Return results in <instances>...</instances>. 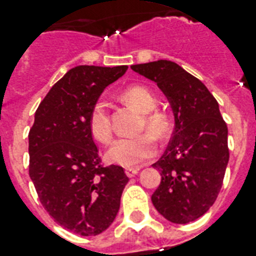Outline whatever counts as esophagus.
<instances>
[{
  "label": "esophagus",
  "mask_w": 256,
  "mask_h": 256,
  "mask_svg": "<svg viewBox=\"0 0 256 256\" xmlns=\"http://www.w3.org/2000/svg\"><path fill=\"white\" fill-rule=\"evenodd\" d=\"M139 172V168H126L124 169V173H126V176L128 177H135L136 176V173Z\"/></svg>",
  "instance_id": "obj_1"
}]
</instances>
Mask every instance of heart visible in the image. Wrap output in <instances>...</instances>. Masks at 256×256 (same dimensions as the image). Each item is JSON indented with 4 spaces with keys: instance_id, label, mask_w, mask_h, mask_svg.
Wrapping results in <instances>:
<instances>
[{
    "instance_id": "obj_1",
    "label": "heart",
    "mask_w": 256,
    "mask_h": 256,
    "mask_svg": "<svg viewBox=\"0 0 256 256\" xmlns=\"http://www.w3.org/2000/svg\"><path fill=\"white\" fill-rule=\"evenodd\" d=\"M121 98L143 114V128L150 134L156 139L168 136L170 132V120L164 112L156 110L158 98L150 88L142 84L128 86L121 92ZM88 126L96 140L104 144L110 142L112 124L106 102L102 100L95 102L88 117ZM151 135L143 134L135 138L117 139L106 152V158L110 162L126 168L138 166L151 158L156 151Z\"/></svg>"
}]
</instances>
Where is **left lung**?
I'll list each match as a JSON object with an SVG mask.
<instances>
[{
	"label": "left lung",
	"mask_w": 256,
	"mask_h": 256,
	"mask_svg": "<svg viewBox=\"0 0 256 256\" xmlns=\"http://www.w3.org/2000/svg\"><path fill=\"white\" fill-rule=\"evenodd\" d=\"M132 68L158 84L174 116L170 143L152 165L161 174L152 203L170 222L188 224L203 216L220 192L229 161L226 124L208 88L176 62Z\"/></svg>",
	"instance_id": "8db88e82"
}]
</instances>
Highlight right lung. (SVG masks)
I'll return each instance as SVG.
<instances>
[{"mask_svg":"<svg viewBox=\"0 0 256 256\" xmlns=\"http://www.w3.org/2000/svg\"><path fill=\"white\" fill-rule=\"evenodd\" d=\"M126 70H68L40 102L28 134L30 177L42 207L57 224L84 237L110 226L128 182L122 166H102L88 126L102 91Z\"/></svg>","mask_w":256,"mask_h":256,"instance_id":"right-lung-1","label":"right lung"}]
</instances>
